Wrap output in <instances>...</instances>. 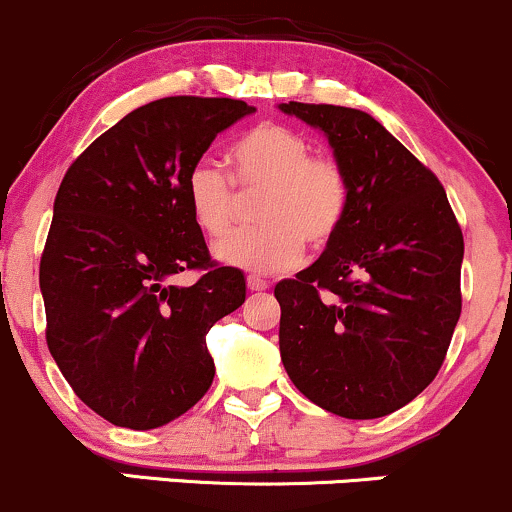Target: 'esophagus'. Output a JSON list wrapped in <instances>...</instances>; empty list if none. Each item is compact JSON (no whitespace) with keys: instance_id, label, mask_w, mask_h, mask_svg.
Masks as SVG:
<instances>
[{"instance_id":"esophagus-1","label":"esophagus","mask_w":512,"mask_h":512,"mask_svg":"<svg viewBox=\"0 0 512 512\" xmlns=\"http://www.w3.org/2000/svg\"><path fill=\"white\" fill-rule=\"evenodd\" d=\"M248 289L250 291H267L269 289V284L264 279H260V276H248Z\"/></svg>"}]
</instances>
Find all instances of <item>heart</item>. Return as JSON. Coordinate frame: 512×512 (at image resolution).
Segmentation results:
<instances>
[{"mask_svg":"<svg viewBox=\"0 0 512 512\" xmlns=\"http://www.w3.org/2000/svg\"><path fill=\"white\" fill-rule=\"evenodd\" d=\"M228 166L240 195H262L255 204V221L262 226L216 243L214 257L221 264L279 274L301 262L305 243L322 250L337 238L349 209V178L337 158L313 154L303 132L262 122L231 144ZM232 183L209 161H197L187 173V207L204 236L221 238L231 231L240 207Z\"/></svg>","mask_w":512,"mask_h":512,"instance_id":"obj_1","label":"heart"}]
</instances>
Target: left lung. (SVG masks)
I'll list each match as a JSON object with an SVG mask.
<instances>
[{"instance_id": "8db88e82", "label": "left lung", "mask_w": 512, "mask_h": 512, "mask_svg": "<svg viewBox=\"0 0 512 512\" xmlns=\"http://www.w3.org/2000/svg\"><path fill=\"white\" fill-rule=\"evenodd\" d=\"M320 129L349 178L337 238L274 289L293 385L344 419H380L436 378L460 320L462 231L436 175L373 115L279 103Z\"/></svg>"}]
</instances>
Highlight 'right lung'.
Segmentation results:
<instances>
[{"label":"right lung","instance_id":"1","mask_svg":"<svg viewBox=\"0 0 512 512\" xmlns=\"http://www.w3.org/2000/svg\"><path fill=\"white\" fill-rule=\"evenodd\" d=\"M252 113L233 98L146 103L88 146L57 190L40 260L45 337L76 397L110 424H168L214 380L207 332L245 303V276L211 264L185 180L216 134ZM185 268L208 272L170 285Z\"/></svg>","mask_w":512,"mask_h":512}]
</instances>
